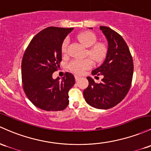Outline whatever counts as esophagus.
<instances>
[{"mask_svg": "<svg viewBox=\"0 0 151 151\" xmlns=\"http://www.w3.org/2000/svg\"><path fill=\"white\" fill-rule=\"evenodd\" d=\"M74 77H75V80L76 81H78L79 79L81 78L80 76H78V75H75V76H74Z\"/></svg>", "mask_w": 151, "mask_h": 151, "instance_id": "esophagus-1", "label": "esophagus"}]
</instances>
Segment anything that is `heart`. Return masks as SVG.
<instances>
[{"label": "heart", "mask_w": 151, "mask_h": 151, "mask_svg": "<svg viewBox=\"0 0 151 151\" xmlns=\"http://www.w3.org/2000/svg\"><path fill=\"white\" fill-rule=\"evenodd\" d=\"M77 39L81 44L87 48H90L88 50L89 56L94 62H99L103 59L105 56V49L103 45L100 44H95L97 42V38L93 33L83 32L77 36ZM68 39H64L62 44V51L63 54L67 52L68 46ZM92 61L89 59H77L70 62L69 68L71 71L76 74H81L84 71L90 69L92 67Z\"/></svg>", "instance_id": "obj_1"}]
</instances>
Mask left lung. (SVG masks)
Wrapping results in <instances>:
<instances>
[{
  "mask_svg": "<svg viewBox=\"0 0 151 151\" xmlns=\"http://www.w3.org/2000/svg\"><path fill=\"white\" fill-rule=\"evenodd\" d=\"M92 29V28H89ZM100 29L107 41V51L104 62L92 72V75H102L101 83H95L87 77L84 100L92 107L102 110L112 108L120 103L130 88L133 74V62L123 38L107 26Z\"/></svg>",
  "mask_w": 151,
  "mask_h": 151,
  "instance_id": "obj_1",
  "label": "left lung"
}]
</instances>
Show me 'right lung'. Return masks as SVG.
Returning a JSON list of instances; mask_svg holds the SVG:
<instances>
[{
	"mask_svg": "<svg viewBox=\"0 0 151 151\" xmlns=\"http://www.w3.org/2000/svg\"><path fill=\"white\" fill-rule=\"evenodd\" d=\"M73 28H46L38 33L25 51L21 63L24 90L36 107L63 110L69 104V89L75 84L72 74L53 79L62 61V44Z\"/></svg>",
	"mask_w": 151,
	"mask_h": 151,
	"instance_id": "obj_1",
	"label": "right lung"
}]
</instances>
